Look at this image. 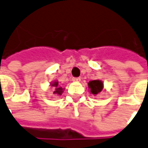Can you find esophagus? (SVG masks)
Segmentation results:
<instances>
[{
  "instance_id": "34e87169",
  "label": "esophagus",
  "mask_w": 148,
  "mask_h": 148,
  "mask_svg": "<svg viewBox=\"0 0 148 148\" xmlns=\"http://www.w3.org/2000/svg\"><path fill=\"white\" fill-rule=\"evenodd\" d=\"M72 81H75V82H80L81 81V78L80 77H74V78H72Z\"/></svg>"
}]
</instances>
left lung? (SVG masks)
Here are the masks:
<instances>
[{
	"mask_svg": "<svg viewBox=\"0 0 148 148\" xmlns=\"http://www.w3.org/2000/svg\"><path fill=\"white\" fill-rule=\"evenodd\" d=\"M88 88L90 90V93L94 96H96L100 94L103 89V82L100 80H94L90 81L88 83Z\"/></svg>",
	"mask_w": 148,
	"mask_h": 148,
	"instance_id": "left-lung-1",
	"label": "left lung"
}]
</instances>
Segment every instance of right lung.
<instances>
[{
  "label": "right lung",
  "instance_id": "add662e5",
  "mask_svg": "<svg viewBox=\"0 0 148 148\" xmlns=\"http://www.w3.org/2000/svg\"><path fill=\"white\" fill-rule=\"evenodd\" d=\"M50 86L53 87V96L57 97V96H59V95H62V94L64 91V88H62L61 86L58 85V81H53L50 83Z\"/></svg>",
  "mask_w": 148,
  "mask_h": 148
}]
</instances>
